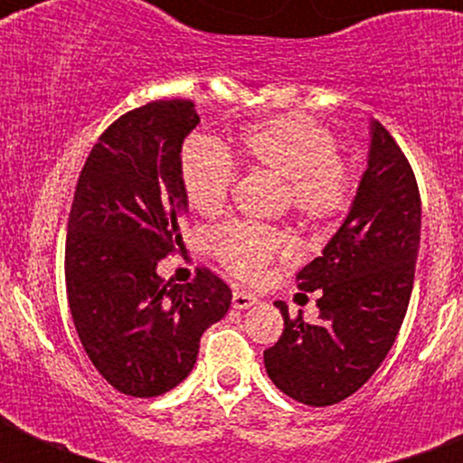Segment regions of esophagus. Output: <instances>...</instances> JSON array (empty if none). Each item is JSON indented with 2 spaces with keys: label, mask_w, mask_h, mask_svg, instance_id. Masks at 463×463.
Instances as JSON below:
<instances>
[{
  "label": "esophagus",
  "mask_w": 463,
  "mask_h": 463,
  "mask_svg": "<svg viewBox=\"0 0 463 463\" xmlns=\"http://www.w3.org/2000/svg\"><path fill=\"white\" fill-rule=\"evenodd\" d=\"M232 304H234V308L245 310V308H250V306L257 304V297H252V294H248V292H234L232 294Z\"/></svg>",
  "instance_id": "1"
}]
</instances>
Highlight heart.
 Returning <instances> with one entry per match:
<instances>
[{"mask_svg":"<svg viewBox=\"0 0 463 463\" xmlns=\"http://www.w3.org/2000/svg\"><path fill=\"white\" fill-rule=\"evenodd\" d=\"M241 159L250 169L282 178V202L310 227H325L347 211L353 174L338 155L334 134L306 116L255 122L239 134ZM181 185L202 215H215L229 202L236 165L222 143L194 134L181 148ZM215 260L234 278L255 282L273 260L294 250L288 232L255 222H229L208 236Z\"/></svg>","mask_w":463,"mask_h":463,"instance_id":"heart-1","label":"heart"}]
</instances>
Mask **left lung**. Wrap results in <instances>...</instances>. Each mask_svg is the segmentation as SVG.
Masks as SVG:
<instances>
[{
	"mask_svg": "<svg viewBox=\"0 0 463 463\" xmlns=\"http://www.w3.org/2000/svg\"><path fill=\"white\" fill-rule=\"evenodd\" d=\"M420 227L411 162L392 134L371 122L369 166L353 208L322 257L297 273L298 289L320 294V317H292L276 301L285 329L264 350V366L278 390L306 406H334L378 371L406 317Z\"/></svg>",
	"mask_w": 463,
	"mask_h": 463,
	"instance_id": "left-lung-1",
	"label": "left lung"
}]
</instances>
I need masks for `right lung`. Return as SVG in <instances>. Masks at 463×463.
<instances>
[{
    "label": "right lung",
    "instance_id": "right-lung-1",
    "mask_svg": "<svg viewBox=\"0 0 463 463\" xmlns=\"http://www.w3.org/2000/svg\"><path fill=\"white\" fill-rule=\"evenodd\" d=\"M196 125L190 99L127 110L94 143L73 192L69 308L94 369L127 396L150 399L183 383L202 334L232 304L227 282L206 267L183 285L155 271L183 248L187 196L178 162Z\"/></svg>",
    "mask_w": 463,
    "mask_h": 463
}]
</instances>
